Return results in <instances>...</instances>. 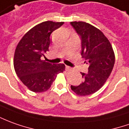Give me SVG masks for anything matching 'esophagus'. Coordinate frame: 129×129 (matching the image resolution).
Returning a JSON list of instances; mask_svg holds the SVG:
<instances>
[{"instance_id": "1", "label": "esophagus", "mask_w": 129, "mask_h": 129, "mask_svg": "<svg viewBox=\"0 0 129 129\" xmlns=\"http://www.w3.org/2000/svg\"><path fill=\"white\" fill-rule=\"evenodd\" d=\"M66 70H67V71H70V70H72V68H71V67H69V66H67V67H66Z\"/></svg>"}]
</instances>
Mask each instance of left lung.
I'll use <instances>...</instances> for the list:
<instances>
[{
	"mask_svg": "<svg viewBox=\"0 0 129 129\" xmlns=\"http://www.w3.org/2000/svg\"><path fill=\"white\" fill-rule=\"evenodd\" d=\"M71 25L81 37V55L89 64L88 73L81 72L83 82L71 86V89L79 96L89 95L106 82L113 70L115 55L110 41L100 29L85 22H72Z\"/></svg>",
	"mask_w": 129,
	"mask_h": 129,
	"instance_id": "left-lung-1",
	"label": "left lung"
}]
</instances>
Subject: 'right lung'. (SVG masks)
<instances>
[{
    "mask_svg": "<svg viewBox=\"0 0 129 129\" xmlns=\"http://www.w3.org/2000/svg\"><path fill=\"white\" fill-rule=\"evenodd\" d=\"M63 24L52 21L40 23L26 33L16 47L13 60L15 72L33 92L48 90L57 74L65 70L64 64H50L43 59L48 50L51 33Z\"/></svg>",
    "mask_w": 129,
    "mask_h": 129,
    "instance_id": "obj_1",
    "label": "right lung"
}]
</instances>
